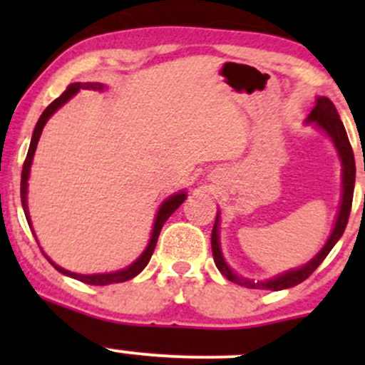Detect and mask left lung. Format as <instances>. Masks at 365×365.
I'll list each match as a JSON object with an SVG mask.
<instances>
[{"label": "left lung", "mask_w": 365, "mask_h": 365, "mask_svg": "<svg viewBox=\"0 0 365 365\" xmlns=\"http://www.w3.org/2000/svg\"><path fill=\"white\" fill-rule=\"evenodd\" d=\"M305 123L314 125L316 128L325 132L327 135L332 141L334 148H336L337 155L341 160V205L339 212H337L336 222H334L332 233L327 238L325 245L319 249L318 254H314V257L307 261L305 264L298 268H289V270L282 272V274L275 275V277L263 279V281H254V279L242 277L238 275L233 268L227 264V261L224 259L222 249H220V237H219V226H220V212H217L215 217V226L212 231V252L213 259H215L217 268L220 270V274L227 279V281L235 282L238 286H244V288L251 289H270V292H281V289L293 288V286L300 284L302 281L309 277L316 268L322 264V261L325 259L327 254L332 251L334 245L339 242L346 230V224H348L349 210H351V201H353V189H355V157H353L351 145L348 141V134L344 130V125H342L339 113H337L336 106L332 104V101L327 97H316V104L312 108V111L309 113V116L305 118ZM365 169V164H364Z\"/></svg>", "instance_id": "1"}]
</instances>
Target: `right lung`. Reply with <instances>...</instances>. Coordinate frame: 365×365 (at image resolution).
<instances>
[{
    "label": "right lung",
    "instance_id": "obj_1",
    "mask_svg": "<svg viewBox=\"0 0 365 365\" xmlns=\"http://www.w3.org/2000/svg\"><path fill=\"white\" fill-rule=\"evenodd\" d=\"M104 88H106V84H102V83H72V84H68L67 90H65L63 93H61L60 97L56 98V101L51 102V104L47 106L46 111L42 113V116H40L38 121H36L35 130H33V135H31V143H29L28 155H26V160H24V165H23V175H21V203H23L26 220H28L29 230H31V231H33L31 217H29V210H28V180H29V171H31L33 157H35L36 145H38V139H40V135H42L43 127H46V123L49 121V118L53 116V114L56 113L58 109L61 108V106L67 104V102L73 97V95H77V91H79V90L102 91ZM185 200H187V192H185V190H180V192L171 194V196L165 197V200L162 201L159 210H157L155 220H153V227H152V235H150L148 245H146V249L141 252V256H139L138 259L132 261L128 267L121 268V270L109 272V274H88V275L86 274H76V272H70V270H67V268L56 264L53 259H51L49 256H47L46 252H43V251L42 252H43V256L49 259V263L53 264V267L56 268L58 272H61V274L67 275V277L77 279V281H81V282H86V284L108 286V284H114V282H125V281H128V279L135 277V275L141 274V272L145 270V267L148 264L150 257H152L153 251H155V245H157V240H159L162 226H164L165 220H168L169 217L173 215V212H175V210L178 208V206L182 205ZM33 235H35V231H33Z\"/></svg>",
    "mask_w": 365,
    "mask_h": 365
}]
</instances>
